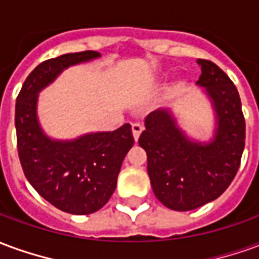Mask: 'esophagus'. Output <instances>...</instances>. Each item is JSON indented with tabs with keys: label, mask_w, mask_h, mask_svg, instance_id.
I'll return each mask as SVG.
<instances>
[{
	"label": "esophagus",
	"mask_w": 259,
	"mask_h": 259,
	"mask_svg": "<svg viewBox=\"0 0 259 259\" xmlns=\"http://www.w3.org/2000/svg\"><path fill=\"white\" fill-rule=\"evenodd\" d=\"M143 130H144V126H143L141 123L132 124V132H133V137H135V140H139V137H140Z\"/></svg>",
	"instance_id": "1"
}]
</instances>
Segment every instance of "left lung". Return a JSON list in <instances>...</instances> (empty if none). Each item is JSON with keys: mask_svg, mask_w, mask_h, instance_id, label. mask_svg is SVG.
Listing matches in <instances>:
<instances>
[{"mask_svg": "<svg viewBox=\"0 0 259 259\" xmlns=\"http://www.w3.org/2000/svg\"><path fill=\"white\" fill-rule=\"evenodd\" d=\"M205 89L217 112V130L209 143L191 141L178 127L169 109L146 118L139 144L147 152L152 190L174 211H191L217 200L237 174L244 151L245 120L239 91L229 76L208 59L197 61Z\"/></svg>", "mask_w": 259, "mask_h": 259, "instance_id": "1", "label": "left lung"}]
</instances>
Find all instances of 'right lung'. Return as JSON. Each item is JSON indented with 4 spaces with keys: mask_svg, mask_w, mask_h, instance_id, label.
Wrapping results in <instances>:
<instances>
[{
    "mask_svg": "<svg viewBox=\"0 0 259 259\" xmlns=\"http://www.w3.org/2000/svg\"><path fill=\"white\" fill-rule=\"evenodd\" d=\"M98 57L97 51H81L44 61L27 76L15 107L18 152L26 179L44 200L73 215L93 213L109 201L122 162L135 144L132 126L53 140L38 123L37 97L64 69Z\"/></svg>",
    "mask_w": 259,
    "mask_h": 259,
    "instance_id": "right-lung-1",
    "label": "right lung"
}]
</instances>
